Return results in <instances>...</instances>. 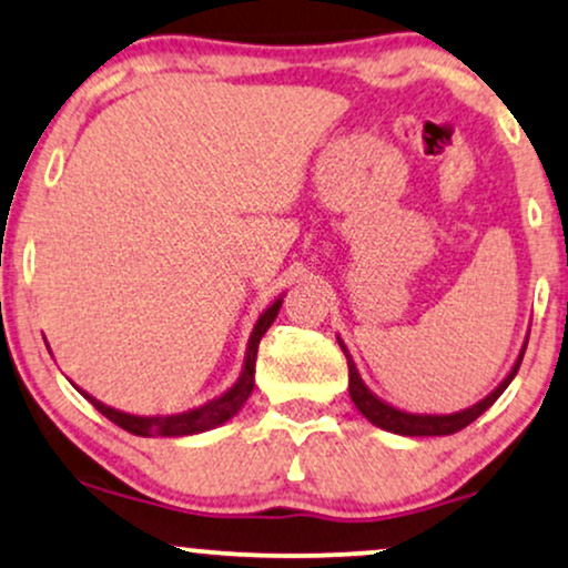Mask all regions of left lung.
Instances as JSON below:
<instances>
[{
	"label": "left lung",
	"instance_id": "8db88e82",
	"mask_svg": "<svg viewBox=\"0 0 568 568\" xmlns=\"http://www.w3.org/2000/svg\"><path fill=\"white\" fill-rule=\"evenodd\" d=\"M337 343H341L343 354H346V358H348V393H351V400H354V406L364 416H367V419L375 427L387 429V433L406 435V437L454 435V433H458V429H464L466 425H471V422H475L479 414H485L487 408H490L495 400L500 398V393H504L506 387L511 385L516 372H519V364L524 358V348H527V343H524L519 356H516L511 372H508V375L504 377V383L495 387L490 396H485L483 400H479V404L469 406V408H462V412H454V414H412V412H404V408L385 404L383 398H377L375 393H372L369 387L364 385V379H362V375H358V369L354 364V356L348 354L346 343H343L341 337H337Z\"/></svg>",
	"mask_w": 568,
	"mask_h": 568
}]
</instances>
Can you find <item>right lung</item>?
<instances>
[{"label":"right lung","mask_w":568,"mask_h":568,"mask_svg":"<svg viewBox=\"0 0 568 568\" xmlns=\"http://www.w3.org/2000/svg\"><path fill=\"white\" fill-rule=\"evenodd\" d=\"M285 296V293H283ZM283 296H277L272 304L264 308V314L260 320H256L254 329H251V337H248V346H246V358H243V369L239 379H235L233 387H227L222 396H217L210 404L199 406V408H191V412H183V414H168V416H135V414H125V412H118V408L102 404V400H97L89 393H83L85 398L91 400L93 406H97V412H102L106 419L114 422L118 427L128 429L131 435H141V437H183V435H199V433H206V429H214L220 425H225L227 419H233L235 414L241 412L243 404H246L251 390H254V372H256V351H260V341L262 335L267 333L272 322H275L280 306H283Z\"/></svg>","instance_id":"1"}]
</instances>
